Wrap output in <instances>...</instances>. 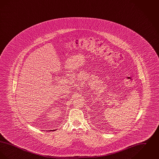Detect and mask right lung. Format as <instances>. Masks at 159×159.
I'll return each instance as SVG.
<instances>
[{"mask_svg": "<svg viewBox=\"0 0 159 159\" xmlns=\"http://www.w3.org/2000/svg\"><path fill=\"white\" fill-rule=\"evenodd\" d=\"M49 131H50V130H49Z\"/></svg>", "mask_w": 159, "mask_h": 159, "instance_id": "1", "label": "right lung"}]
</instances>
